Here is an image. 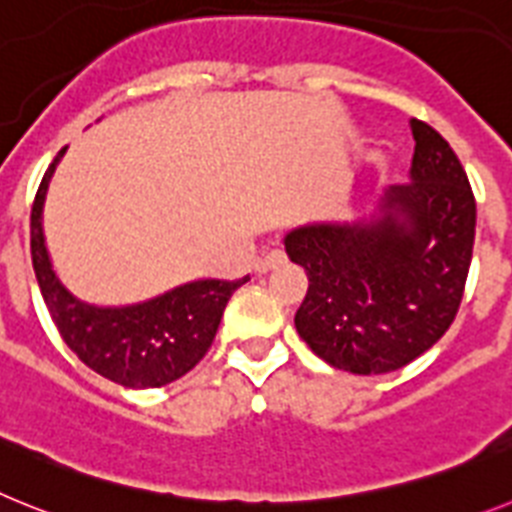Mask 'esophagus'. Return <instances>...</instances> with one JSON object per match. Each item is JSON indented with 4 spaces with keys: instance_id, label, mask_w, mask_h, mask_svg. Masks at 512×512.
I'll list each match as a JSON object with an SVG mask.
<instances>
[{
    "instance_id": "obj_1",
    "label": "esophagus",
    "mask_w": 512,
    "mask_h": 512,
    "mask_svg": "<svg viewBox=\"0 0 512 512\" xmlns=\"http://www.w3.org/2000/svg\"><path fill=\"white\" fill-rule=\"evenodd\" d=\"M283 262H286V252L270 250V252H265L260 260H257V270H260V273H268V270L278 268V265H283Z\"/></svg>"
}]
</instances>
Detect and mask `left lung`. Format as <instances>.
<instances>
[{
  "label": "left lung",
  "mask_w": 512,
  "mask_h": 512,
  "mask_svg": "<svg viewBox=\"0 0 512 512\" xmlns=\"http://www.w3.org/2000/svg\"><path fill=\"white\" fill-rule=\"evenodd\" d=\"M412 182L391 185L379 216L309 224L286 252L309 288L296 332L340 371L371 376L407 366L456 319L474 247L477 203L448 141L412 118Z\"/></svg>",
  "instance_id": "left-lung-1"
}]
</instances>
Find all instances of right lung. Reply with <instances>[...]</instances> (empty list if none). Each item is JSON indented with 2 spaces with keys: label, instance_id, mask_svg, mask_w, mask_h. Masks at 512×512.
<instances>
[{
  "label": "right lung",
  "instance_id": "right-lung-1",
  "mask_svg": "<svg viewBox=\"0 0 512 512\" xmlns=\"http://www.w3.org/2000/svg\"><path fill=\"white\" fill-rule=\"evenodd\" d=\"M61 149L43 175L30 211V255L56 330L84 366L128 389H154L180 379L211 348L221 314L239 281H193L133 306H92L56 278L43 239V201Z\"/></svg>",
  "mask_w": 512,
  "mask_h": 512
}]
</instances>
